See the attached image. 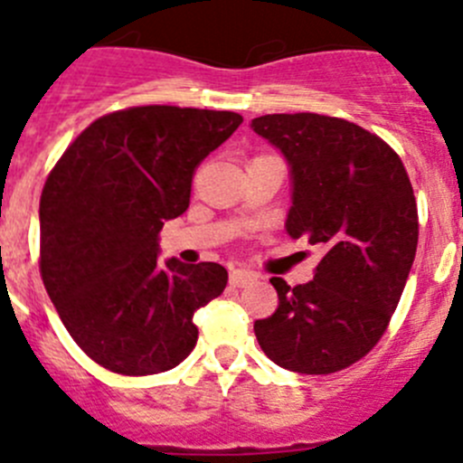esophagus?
I'll return each instance as SVG.
<instances>
[{
	"instance_id": "34e87169",
	"label": "esophagus",
	"mask_w": 463,
	"mask_h": 463,
	"mask_svg": "<svg viewBox=\"0 0 463 463\" xmlns=\"http://www.w3.org/2000/svg\"><path fill=\"white\" fill-rule=\"evenodd\" d=\"M256 280V274L246 269H235L231 271V285L232 288H246V285H251Z\"/></svg>"
}]
</instances>
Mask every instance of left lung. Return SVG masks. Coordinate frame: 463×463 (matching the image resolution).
<instances>
[{
    "mask_svg": "<svg viewBox=\"0 0 463 463\" xmlns=\"http://www.w3.org/2000/svg\"><path fill=\"white\" fill-rule=\"evenodd\" d=\"M251 128L292 166L285 228L322 251L306 285L271 279L279 308L253 331L280 368L338 373L382 340L404 292L418 246L411 180L382 137L345 118L267 114Z\"/></svg>",
    "mask_w": 463,
    "mask_h": 463,
    "instance_id": "left-lung-1",
    "label": "left lung"
}]
</instances>
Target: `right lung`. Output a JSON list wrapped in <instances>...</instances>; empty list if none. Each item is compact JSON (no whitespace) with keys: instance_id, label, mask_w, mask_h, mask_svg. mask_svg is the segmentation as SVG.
Wrapping results in <instances>:
<instances>
[{"instance_id":"add662e5","label":"right lung","mask_w":463,"mask_h":463,"mask_svg":"<svg viewBox=\"0 0 463 463\" xmlns=\"http://www.w3.org/2000/svg\"><path fill=\"white\" fill-rule=\"evenodd\" d=\"M235 111L146 105L100 116L41 194V276L81 352L116 374L175 368L194 313L223 292L217 262H157L164 222L189 207L198 164L240 128Z\"/></svg>"}]
</instances>
